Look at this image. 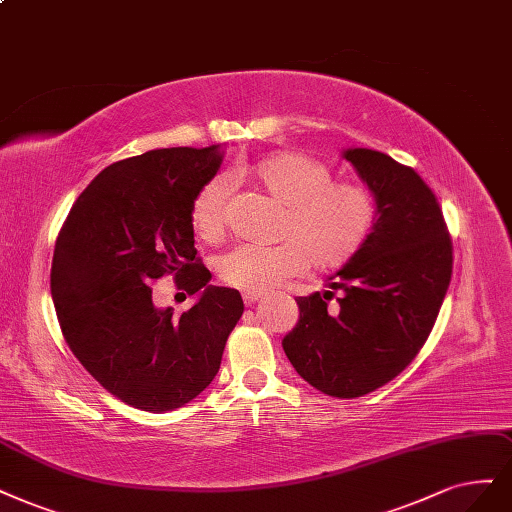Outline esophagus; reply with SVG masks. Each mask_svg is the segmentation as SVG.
Returning a JSON list of instances; mask_svg holds the SVG:
<instances>
[{
  "label": "esophagus",
  "mask_w": 512,
  "mask_h": 512,
  "mask_svg": "<svg viewBox=\"0 0 512 512\" xmlns=\"http://www.w3.org/2000/svg\"><path fill=\"white\" fill-rule=\"evenodd\" d=\"M243 301H245V305H254V303L262 301V294H250V292H245V294H243Z\"/></svg>",
  "instance_id": "esophagus-1"
}]
</instances>
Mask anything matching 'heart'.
I'll list each match as a JSON object with an SVG mask.
<instances>
[{
    "instance_id": "b5f03b06",
    "label": "heart",
    "mask_w": 512,
    "mask_h": 512,
    "mask_svg": "<svg viewBox=\"0 0 512 512\" xmlns=\"http://www.w3.org/2000/svg\"><path fill=\"white\" fill-rule=\"evenodd\" d=\"M248 178L284 205L275 245L241 243L220 258L224 284L250 294L271 292L286 279L341 269L373 235L379 207L364 184L334 180L332 169L303 152H275L258 158ZM228 186L205 182L190 203V224L205 241H218L226 228Z\"/></svg>"
}]
</instances>
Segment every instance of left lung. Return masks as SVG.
<instances>
[{
    "label": "left lung",
    "mask_w": 512,
    "mask_h": 512,
    "mask_svg": "<svg viewBox=\"0 0 512 512\" xmlns=\"http://www.w3.org/2000/svg\"><path fill=\"white\" fill-rule=\"evenodd\" d=\"M375 195L373 235L337 277L334 292L298 296L284 351L296 373L334 398L392 381L430 337L451 281L453 245L443 211L415 169L368 148L343 152Z\"/></svg>",
    "instance_id": "8db88e82"
}]
</instances>
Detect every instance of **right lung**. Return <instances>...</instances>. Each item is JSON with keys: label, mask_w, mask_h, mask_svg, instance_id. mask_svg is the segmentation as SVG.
<instances>
[{"label": "right lung", "mask_w": 512, "mask_h": 512, "mask_svg": "<svg viewBox=\"0 0 512 512\" xmlns=\"http://www.w3.org/2000/svg\"><path fill=\"white\" fill-rule=\"evenodd\" d=\"M220 146L163 148L105 167L61 228L50 292L80 364L135 409L184 407L214 381L241 294L209 286L190 203L218 173ZM173 274L198 296L182 316L156 310L149 284Z\"/></svg>", "instance_id": "1"}]
</instances>
